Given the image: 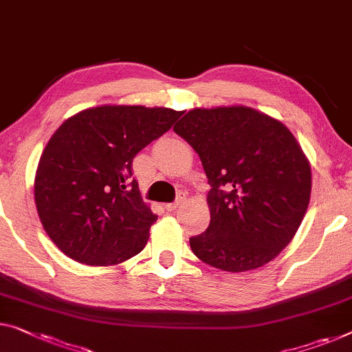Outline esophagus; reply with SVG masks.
<instances>
[{
	"label": "esophagus",
	"instance_id": "1",
	"mask_svg": "<svg viewBox=\"0 0 352 352\" xmlns=\"http://www.w3.org/2000/svg\"><path fill=\"white\" fill-rule=\"evenodd\" d=\"M180 202H182V199H178V201H175V202L167 204V206H166V210H169V212H172V210H175L178 206H180Z\"/></svg>",
	"mask_w": 352,
	"mask_h": 352
}]
</instances>
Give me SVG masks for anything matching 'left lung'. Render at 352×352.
<instances>
[{"instance_id": "left-lung-1", "label": "left lung", "mask_w": 352, "mask_h": 352, "mask_svg": "<svg viewBox=\"0 0 352 352\" xmlns=\"http://www.w3.org/2000/svg\"><path fill=\"white\" fill-rule=\"evenodd\" d=\"M202 161L210 224L190 239L192 253L226 272L275 259L310 204L311 167L292 133L245 106L192 109L174 126Z\"/></svg>"}]
</instances>
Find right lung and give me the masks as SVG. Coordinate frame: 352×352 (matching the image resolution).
<instances>
[{
    "label": "right lung",
    "mask_w": 352,
    "mask_h": 352,
    "mask_svg": "<svg viewBox=\"0 0 352 352\" xmlns=\"http://www.w3.org/2000/svg\"><path fill=\"white\" fill-rule=\"evenodd\" d=\"M183 112L101 106L67 118L38 164L34 202L42 226L71 259L115 265L139 254L158 217L133 178V160Z\"/></svg>",
    "instance_id": "1"
}]
</instances>
